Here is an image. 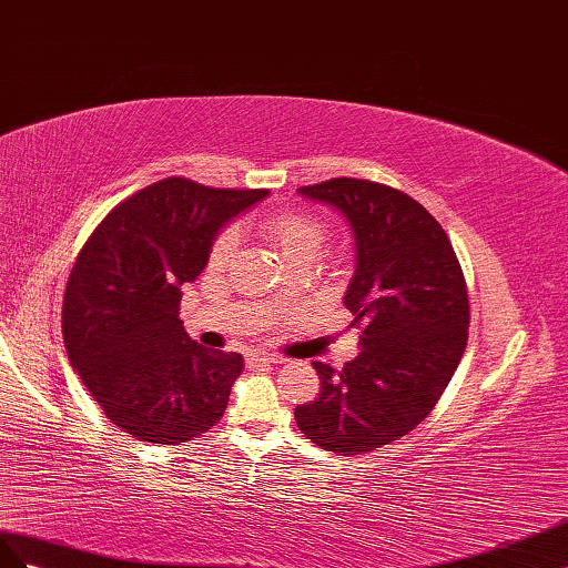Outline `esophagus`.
I'll return each mask as SVG.
<instances>
[{
  "instance_id": "1",
  "label": "esophagus",
  "mask_w": 568,
  "mask_h": 568,
  "mask_svg": "<svg viewBox=\"0 0 568 568\" xmlns=\"http://www.w3.org/2000/svg\"><path fill=\"white\" fill-rule=\"evenodd\" d=\"M285 359L278 354H264V352H252L247 356V366L250 368H262V366H275V364H283Z\"/></svg>"
}]
</instances>
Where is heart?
Listing matches in <instances>:
<instances>
[{
  "label": "heart",
  "mask_w": 568,
  "mask_h": 568,
  "mask_svg": "<svg viewBox=\"0 0 568 568\" xmlns=\"http://www.w3.org/2000/svg\"><path fill=\"white\" fill-rule=\"evenodd\" d=\"M262 233L281 250L287 264L312 258L321 252L326 242L328 229L318 216L302 212V209H278L262 219ZM237 247V235L233 229L221 231L212 247H209V266L221 268L231 262V256Z\"/></svg>",
  "instance_id": "b5f03b06"
}]
</instances>
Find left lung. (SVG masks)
I'll return each mask as SVG.
<instances>
[{
    "label": "left lung",
    "mask_w": 568,
    "mask_h": 568,
    "mask_svg": "<svg viewBox=\"0 0 568 568\" xmlns=\"http://www.w3.org/2000/svg\"><path fill=\"white\" fill-rule=\"evenodd\" d=\"M349 223L356 268L345 295L362 352L335 371L314 362L321 393L295 420L318 447L364 455L424 420L468 339V295L443 225L409 194L359 178L300 187Z\"/></svg>",
    "instance_id": "obj_1"
}]
</instances>
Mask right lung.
Masks as SVG:
<instances>
[{"instance_id": "1", "label": "right lung", "mask_w": 568, "mask_h": 568, "mask_svg": "<svg viewBox=\"0 0 568 568\" xmlns=\"http://www.w3.org/2000/svg\"><path fill=\"white\" fill-rule=\"evenodd\" d=\"M264 197L164 178L113 206L80 250L63 295V343L92 399L135 440L181 445L223 416L242 354L185 333L181 285L204 271L223 225Z\"/></svg>"}]
</instances>
